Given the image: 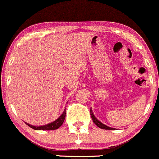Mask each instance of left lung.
<instances>
[{
    "instance_id": "left-lung-1",
    "label": "left lung",
    "mask_w": 159,
    "mask_h": 159,
    "mask_svg": "<svg viewBox=\"0 0 159 159\" xmlns=\"http://www.w3.org/2000/svg\"><path fill=\"white\" fill-rule=\"evenodd\" d=\"M90 116H91V117H92V119H93V122H94V123L96 124V125H97V126L99 127V128L102 129H109V130H114V129H115L111 128V127H109V126H107V125H104V124L102 123V122H101L100 121L98 120V119H96V117H95V116L93 115V110H92L91 109H90Z\"/></svg>"
}]
</instances>
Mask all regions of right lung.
Masks as SVG:
<instances>
[{
	"label": "right lung",
	"instance_id": "right-lung-1",
	"mask_svg": "<svg viewBox=\"0 0 159 159\" xmlns=\"http://www.w3.org/2000/svg\"><path fill=\"white\" fill-rule=\"evenodd\" d=\"M66 109H64V111L63 112L62 115L60 116L57 119H56L54 122H50V123L47 124V125H41V126H35V125H32L30 124L27 123L28 126H30V128H32L33 129H35V130H54V129H57L58 128H60V126L62 125V124L64 122L65 117H66Z\"/></svg>",
	"mask_w": 159,
	"mask_h": 159
}]
</instances>
